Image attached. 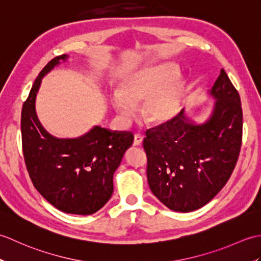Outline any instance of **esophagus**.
<instances>
[{
  "mask_svg": "<svg viewBox=\"0 0 261 261\" xmlns=\"http://www.w3.org/2000/svg\"><path fill=\"white\" fill-rule=\"evenodd\" d=\"M142 136L139 134H136L135 135V140H134V145L135 146H141L142 145Z\"/></svg>",
  "mask_w": 261,
  "mask_h": 261,
  "instance_id": "esophagus-1",
  "label": "esophagus"
}]
</instances>
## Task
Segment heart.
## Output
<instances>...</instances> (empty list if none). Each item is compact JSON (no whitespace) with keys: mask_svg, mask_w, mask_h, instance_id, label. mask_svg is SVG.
<instances>
[{"mask_svg":"<svg viewBox=\"0 0 261 261\" xmlns=\"http://www.w3.org/2000/svg\"><path fill=\"white\" fill-rule=\"evenodd\" d=\"M178 68L174 64H162L138 70L121 83L119 92L112 96V105L127 119L136 105L142 104V119L158 124L170 120L180 109L184 82L176 77Z\"/></svg>","mask_w":261,"mask_h":261,"instance_id":"b5f03b06","label":"heart"}]
</instances>
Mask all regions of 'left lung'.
<instances>
[{
	"mask_svg": "<svg viewBox=\"0 0 261 261\" xmlns=\"http://www.w3.org/2000/svg\"><path fill=\"white\" fill-rule=\"evenodd\" d=\"M214 112L204 124L191 123L181 110L146 131L147 177L153 195L168 208L191 212L204 206L233 173L242 143L239 93L224 69L211 90Z\"/></svg>",
	"mask_w": 261,
	"mask_h": 261,
	"instance_id": "1",
	"label": "left lung"
}]
</instances>
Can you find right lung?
<instances>
[{
    "label": "right lung",
    "mask_w": 261,
    "mask_h": 261,
    "mask_svg": "<svg viewBox=\"0 0 261 261\" xmlns=\"http://www.w3.org/2000/svg\"><path fill=\"white\" fill-rule=\"evenodd\" d=\"M67 55L39 73L21 112L22 152L36 190L65 213L88 215L104 206L113 193V174L134 142L130 131L95 126L77 139H57L39 123L35 99L41 79Z\"/></svg>",
    "instance_id": "add662e5"
}]
</instances>
